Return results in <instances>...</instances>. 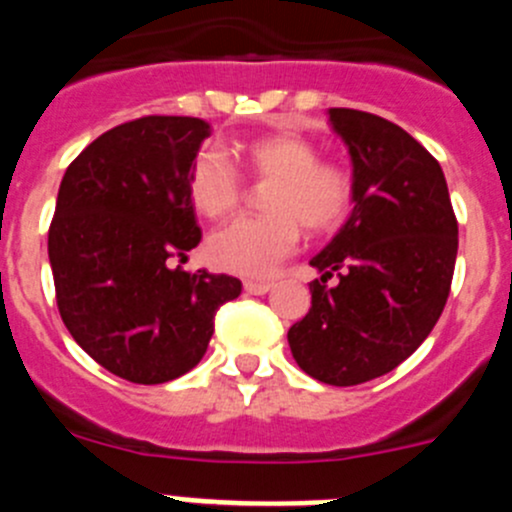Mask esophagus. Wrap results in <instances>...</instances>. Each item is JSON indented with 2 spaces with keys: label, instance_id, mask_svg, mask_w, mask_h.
I'll list each match as a JSON object with an SVG mask.
<instances>
[{
  "label": "esophagus",
  "instance_id": "esophagus-1",
  "mask_svg": "<svg viewBox=\"0 0 512 512\" xmlns=\"http://www.w3.org/2000/svg\"><path fill=\"white\" fill-rule=\"evenodd\" d=\"M243 289H246L248 295H266L271 289V282H251V279H248V282L243 284Z\"/></svg>",
  "mask_w": 512,
  "mask_h": 512
}]
</instances>
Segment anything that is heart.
<instances>
[{
	"mask_svg": "<svg viewBox=\"0 0 512 512\" xmlns=\"http://www.w3.org/2000/svg\"><path fill=\"white\" fill-rule=\"evenodd\" d=\"M238 164L251 179L269 182L266 215L238 217L207 243L217 269L264 279L300 241V225L318 235L336 230L354 205V179L343 166L320 161L318 148L292 133L266 135L238 148ZM189 197L210 220L230 215L243 197L238 171L220 153L202 151L189 166Z\"/></svg>",
	"mask_w": 512,
	"mask_h": 512,
	"instance_id": "b5f03b06",
	"label": "heart"
}]
</instances>
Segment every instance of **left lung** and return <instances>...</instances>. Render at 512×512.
<instances>
[{"instance_id":"left-lung-1","label":"left lung","mask_w":512,"mask_h":512,"mask_svg":"<svg viewBox=\"0 0 512 512\" xmlns=\"http://www.w3.org/2000/svg\"><path fill=\"white\" fill-rule=\"evenodd\" d=\"M328 117L351 153L354 210L310 261L323 277L287 341L312 379L354 387L400 366L438 323L459 225L441 166L413 135L372 112Z\"/></svg>"}]
</instances>
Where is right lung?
Listing matches in <instances>:
<instances>
[{
	"mask_svg": "<svg viewBox=\"0 0 512 512\" xmlns=\"http://www.w3.org/2000/svg\"><path fill=\"white\" fill-rule=\"evenodd\" d=\"M210 125L148 115L92 140L61 179L48 259L63 325L99 366L135 384H164L200 364L215 312L241 282L187 259L202 241L189 166Z\"/></svg>",
	"mask_w": 512,
	"mask_h": 512,
	"instance_id": "obj_1",
	"label": "right lung"
}]
</instances>
